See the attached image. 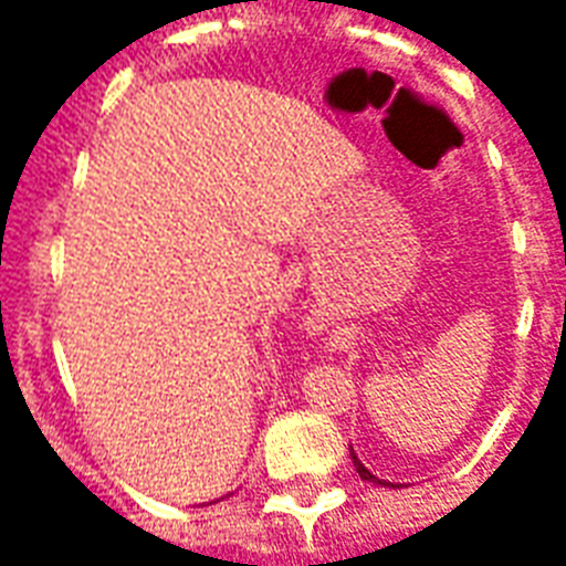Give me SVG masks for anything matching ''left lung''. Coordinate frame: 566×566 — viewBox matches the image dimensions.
<instances>
[{
    "label": "left lung",
    "instance_id": "1",
    "mask_svg": "<svg viewBox=\"0 0 566 566\" xmlns=\"http://www.w3.org/2000/svg\"><path fill=\"white\" fill-rule=\"evenodd\" d=\"M352 451V461H355V467H357V473H360V479H364V482H379V485H394V482H385V479H379V475H373L367 470V467H364V463L357 461V454H355V449H348ZM400 488V485H397Z\"/></svg>",
    "mask_w": 566,
    "mask_h": 566
}]
</instances>
